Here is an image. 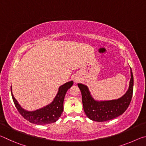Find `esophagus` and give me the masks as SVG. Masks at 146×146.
Returning <instances> with one entry per match:
<instances>
[{
  "instance_id": "obj_1",
  "label": "esophagus",
  "mask_w": 146,
  "mask_h": 146,
  "mask_svg": "<svg viewBox=\"0 0 146 146\" xmlns=\"http://www.w3.org/2000/svg\"><path fill=\"white\" fill-rule=\"evenodd\" d=\"M75 80V81H76V80Z\"/></svg>"
}]
</instances>
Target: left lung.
Listing matches in <instances>:
<instances>
[{"mask_svg": "<svg viewBox=\"0 0 146 146\" xmlns=\"http://www.w3.org/2000/svg\"><path fill=\"white\" fill-rule=\"evenodd\" d=\"M131 79L129 88L122 97L110 100H95L87 86L78 83L82 93L83 108L87 117L96 122H106L119 117L127 110L131 100L133 91V75L130 68Z\"/></svg>", "mask_w": 146, "mask_h": 146, "instance_id": "left-lung-1", "label": "left lung"}]
</instances>
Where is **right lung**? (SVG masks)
I'll return each instance as SVG.
<instances>
[{
	"mask_svg": "<svg viewBox=\"0 0 146 146\" xmlns=\"http://www.w3.org/2000/svg\"><path fill=\"white\" fill-rule=\"evenodd\" d=\"M73 84V81L71 80L61 85L52 102L42 108L33 111L24 110L21 107L12 93V86H11V93L16 108L26 120L36 125H44L55 122L60 117L64 110L63 104L66 93Z\"/></svg>",
	"mask_w": 146,
	"mask_h": 146,
	"instance_id": "1",
	"label": "right lung"
}]
</instances>
